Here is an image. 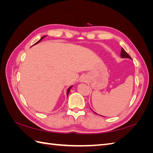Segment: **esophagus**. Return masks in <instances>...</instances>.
I'll list each match as a JSON object with an SVG mask.
<instances>
[{"label": "esophagus", "mask_w": 153, "mask_h": 153, "mask_svg": "<svg viewBox=\"0 0 153 153\" xmlns=\"http://www.w3.org/2000/svg\"><path fill=\"white\" fill-rule=\"evenodd\" d=\"M79 81L81 82H86V77L85 76H82L80 77Z\"/></svg>", "instance_id": "1"}]
</instances>
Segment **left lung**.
<instances>
[{"instance_id":"1","label":"left lung","mask_w":153,"mask_h":153,"mask_svg":"<svg viewBox=\"0 0 153 153\" xmlns=\"http://www.w3.org/2000/svg\"><path fill=\"white\" fill-rule=\"evenodd\" d=\"M120 56H121V57L122 58H129V59H131V56H129V55L126 53V51L123 49V48H122V51H121V54H120ZM97 114V113H96Z\"/></svg>"}]
</instances>
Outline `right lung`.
Segmentation results:
<instances>
[{"instance_id":"1","label":"right lung","mask_w":153,"mask_h":153,"mask_svg":"<svg viewBox=\"0 0 153 153\" xmlns=\"http://www.w3.org/2000/svg\"><path fill=\"white\" fill-rule=\"evenodd\" d=\"M46 37V36H43V37H42L41 39H40L37 42V43H35L33 45H36V44H38L39 43V42L42 40V39H43L44 38V37ZM71 87H72V86H70V87H69V88H68V90H67V97H68V94H69V93H70V89H71Z\"/></svg>"}]
</instances>
